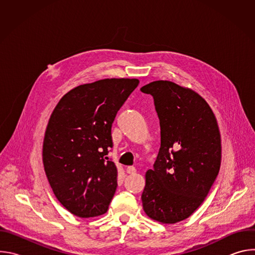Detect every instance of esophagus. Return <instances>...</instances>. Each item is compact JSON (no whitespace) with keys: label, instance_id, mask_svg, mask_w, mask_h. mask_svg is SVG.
<instances>
[{"label":"esophagus","instance_id":"34e87169","mask_svg":"<svg viewBox=\"0 0 255 255\" xmlns=\"http://www.w3.org/2000/svg\"><path fill=\"white\" fill-rule=\"evenodd\" d=\"M126 171H127V173H129V174H134V173L136 172V169H135L134 166H128V167L126 168Z\"/></svg>","mask_w":255,"mask_h":255}]
</instances>
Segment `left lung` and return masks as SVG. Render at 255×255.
<instances>
[{"instance_id":"left-lung-1","label":"left lung","mask_w":255,"mask_h":255,"mask_svg":"<svg viewBox=\"0 0 255 255\" xmlns=\"http://www.w3.org/2000/svg\"><path fill=\"white\" fill-rule=\"evenodd\" d=\"M153 97L160 148L145 174L141 200L151 219L174 224L204 202L219 173L221 136L208 103L191 89L156 81L140 89Z\"/></svg>"}]
</instances>
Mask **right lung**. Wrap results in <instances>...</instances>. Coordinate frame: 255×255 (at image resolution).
<instances>
[{
  "mask_svg": "<svg viewBox=\"0 0 255 255\" xmlns=\"http://www.w3.org/2000/svg\"><path fill=\"white\" fill-rule=\"evenodd\" d=\"M136 79H105L65 94L49 118L43 164L60 204L81 218L108 211L116 189L117 167L108 157L112 124L137 88Z\"/></svg>",
  "mask_w": 255,
  "mask_h": 255,
  "instance_id": "1",
  "label": "right lung"
}]
</instances>
